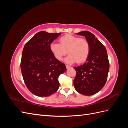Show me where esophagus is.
Returning a JSON list of instances; mask_svg holds the SVG:
<instances>
[{"mask_svg":"<svg viewBox=\"0 0 128 128\" xmlns=\"http://www.w3.org/2000/svg\"><path fill=\"white\" fill-rule=\"evenodd\" d=\"M66 68H67V69H69V68H71V66H69V65H66Z\"/></svg>","mask_w":128,"mask_h":128,"instance_id":"esophagus-1","label":"esophagus"}]
</instances>
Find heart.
<instances>
[{
    "instance_id": "1",
    "label": "heart",
    "mask_w": 128,
    "mask_h": 128,
    "mask_svg": "<svg viewBox=\"0 0 128 128\" xmlns=\"http://www.w3.org/2000/svg\"><path fill=\"white\" fill-rule=\"evenodd\" d=\"M60 43L53 42L50 45V51L56 59L61 60L68 53L69 55L64 59L67 63H82L88 58L90 46L85 38H79L71 34H66L60 39Z\"/></svg>"
}]
</instances>
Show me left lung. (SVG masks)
Instances as JSON below:
<instances>
[{
    "mask_svg": "<svg viewBox=\"0 0 128 128\" xmlns=\"http://www.w3.org/2000/svg\"><path fill=\"white\" fill-rule=\"evenodd\" d=\"M86 37L90 46V52L86 63L74 67L76 76L74 86L80 94L91 96L100 91L107 80L110 69L106 48L94 34L88 31L77 33Z\"/></svg>",
    "mask_w": 128,
    "mask_h": 128,
    "instance_id": "obj_1",
    "label": "left lung"
}]
</instances>
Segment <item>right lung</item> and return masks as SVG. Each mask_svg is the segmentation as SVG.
Instances as JSON below:
<instances>
[{"label": "right lung", "instance_id": "right-lung-1", "mask_svg": "<svg viewBox=\"0 0 128 128\" xmlns=\"http://www.w3.org/2000/svg\"><path fill=\"white\" fill-rule=\"evenodd\" d=\"M60 34L38 32L24 46L20 64L22 75L26 86L35 96H48L55 93L60 86L59 75L67 70L50 49L51 42Z\"/></svg>", "mask_w": 128, "mask_h": 128}]
</instances>
